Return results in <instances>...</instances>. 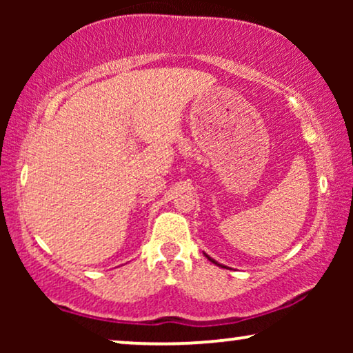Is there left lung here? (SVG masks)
<instances>
[{"instance_id":"1","label":"left lung","mask_w":353,"mask_h":353,"mask_svg":"<svg viewBox=\"0 0 353 353\" xmlns=\"http://www.w3.org/2000/svg\"><path fill=\"white\" fill-rule=\"evenodd\" d=\"M205 257H207V259H209V260H210V262H212V263H215V265H219V267H223V265H220V263H216V262H215V260H214V259H210V257H209V255H205ZM223 268H225V267H223Z\"/></svg>"}]
</instances>
